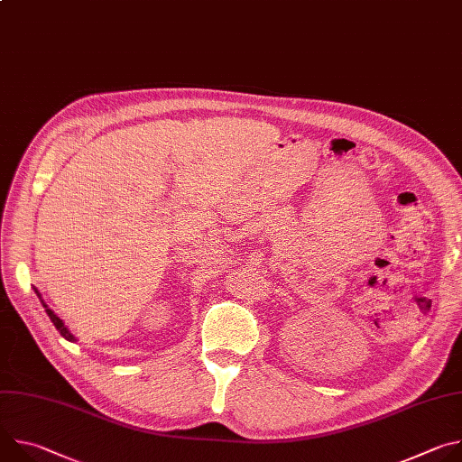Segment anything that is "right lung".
I'll use <instances>...</instances> for the list:
<instances>
[{"label": "right lung", "mask_w": 462, "mask_h": 462, "mask_svg": "<svg viewBox=\"0 0 462 462\" xmlns=\"http://www.w3.org/2000/svg\"><path fill=\"white\" fill-rule=\"evenodd\" d=\"M34 292H36V294H38V298L42 300V294L38 292V289H34ZM42 305L45 307V312H47V316L51 318V321H52V323H54V327L58 328V333H60V335H61V337H63L65 340H69V342H75V337H73V335L69 333V328L63 325V321H61V319H60V318H58V316H56V314H54V312L51 310V309H47V305H45V301H43V300H42Z\"/></svg>", "instance_id": "1"}]
</instances>
